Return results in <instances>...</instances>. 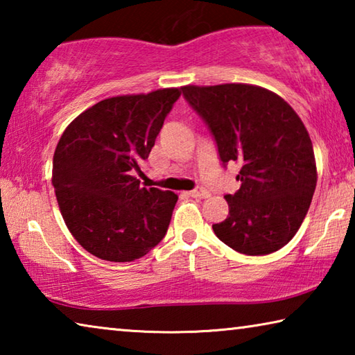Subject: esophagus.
Instances as JSON below:
<instances>
[{"label": "esophagus", "instance_id": "esophagus-1", "mask_svg": "<svg viewBox=\"0 0 355 355\" xmlns=\"http://www.w3.org/2000/svg\"><path fill=\"white\" fill-rule=\"evenodd\" d=\"M189 196L194 197V199H207V197H209V192L203 188H197L194 191H189Z\"/></svg>", "mask_w": 355, "mask_h": 355}]
</instances>
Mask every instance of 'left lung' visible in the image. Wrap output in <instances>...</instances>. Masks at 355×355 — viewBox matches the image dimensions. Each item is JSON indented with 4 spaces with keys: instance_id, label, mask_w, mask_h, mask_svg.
<instances>
[{
    "instance_id": "8db88e82",
    "label": "left lung",
    "mask_w": 355,
    "mask_h": 355,
    "mask_svg": "<svg viewBox=\"0 0 355 355\" xmlns=\"http://www.w3.org/2000/svg\"><path fill=\"white\" fill-rule=\"evenodd\" d=\"M218 144L222 163L238 161L241 182L227 194L228 216L213 230L228 248L268 255L296 235L316 188V161L309 131L296 111L255 84L183 86Z\"/></svg>"
}]
</instances>
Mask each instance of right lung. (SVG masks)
Here are the masks:
<instances>
[{"instance_id": "right-lung-1", "label": "right lung", "mask_w": 355, "mask_h": 355, "mask_svg": "<svg viewBox=\"0 0 355 355\" xmlns=\"http://www.w3.org/2000/svg\"><path fill=\"white\" fill-rule=\"evenodd\" d=\"M178 87L117 95L70 122L53 156V186L71 235L89 254L133 261L164 238L178 196L142 188L133 172L148 158Z\"/></svg>"}]
</instances>
